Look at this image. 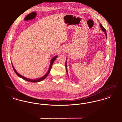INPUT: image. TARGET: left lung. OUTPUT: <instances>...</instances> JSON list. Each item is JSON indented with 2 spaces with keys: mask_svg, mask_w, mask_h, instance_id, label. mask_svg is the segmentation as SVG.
Returning a JSON list of instances; mask_svg holds the SVG:
<instances>
[{
  "mask_svg": "<svg viewBox=\"0 0 122 122\" xmlns=\"http://www.w3.org/2000/svg\"><path fill=\"white\" fill-rule=\"evenodd\" d=\"M100 27H101V29L103 31H104L105 32V35H106V37H107V32H106V29H105L104 27L102 25V24H100ZM65 67H66V71H67V74H68V70H67V61H66V63H65Z\"/></svg>",
  "mask_w": 122,
  "mask_h": 122,
  "instance_id": "1",
  "label": "left lung"
}]
</instances>
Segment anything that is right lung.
Instances as JSON below:
<instances>
[{"label": "right lung", "instance_id": "right-lung-1", "mask_svg": "<svg viewBox=\"0 0 122 122\" xmlns=\"http://www.w3.org/2000/svg\"><path fill=\"white\" fill-rule=\"evenodd\" d=\"M57 56H55V57H54L53 58H52V59L51 60V62H50V67H49V70H48V72L46 73V75H45L43 76H42V77H40V78H38V79H34V80H33V79H30V78H26V77H24V76H22L20 75V74H19L16 71V70H15V69L14 68V66L13 65V64H12V65L13 68V69L14 70L15 72V73L16 74V75H17L18 76H19L20 77V78H22V79H24V80H26V81H29V82H33V83H35V82H40V81H43V80H44V79L46 77V76L48 75L49 73H50V72L51 69V68H52V64H53V63L54 62V61H55V60L56 59V58H57Z\"/></svg>", "mask_w": 122, "mask_h": 122}]
</instances>
